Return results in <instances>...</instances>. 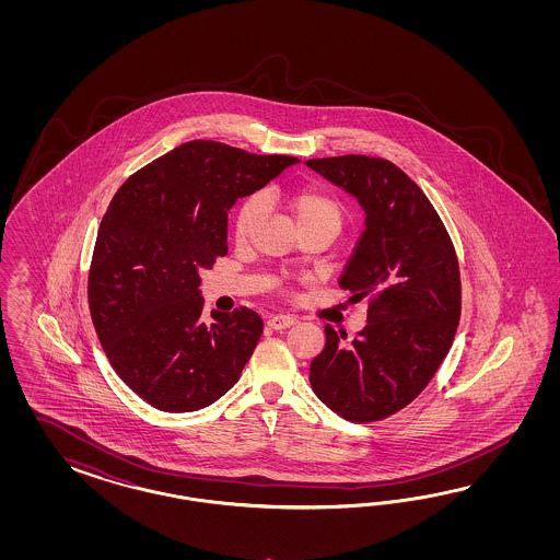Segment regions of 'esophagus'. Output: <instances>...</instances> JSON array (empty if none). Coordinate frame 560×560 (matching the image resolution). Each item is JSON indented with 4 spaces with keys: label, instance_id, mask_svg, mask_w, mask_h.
Masks as SVG:
<instances>
[{
    "label": "esophagus",
    "instance_id": "esophagus-1",
    "mask_svg": "<svg viewBox=\"0 0 560 560\" xmlns=\"http://www.w3.org/2000/svg\"><path fill=\"white\" fill-rule=\"evenodd\" d=\"M295 323H298V318L291 316V314H277V316H272V318L267 320L269 328H272V330H283V328H289V326H293Z\"/></svg>",
    "mask_w": 560,
    "mask_h": 560
}]
</instances>
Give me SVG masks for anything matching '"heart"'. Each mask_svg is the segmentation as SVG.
<instances>
[{
  "mask_svg": "<svg viewBox=\"0 0 560 560\" xmlns=\"http://www.w3.org/2000/svg\"><path fill=\"white\" fill-rule=\"evenodd\" d=\"M275 201H281L288 207L302 234L310 230H320V228L337 234L345 221V205L340 203L335 192H330L328 188L320 185H304L289 192L267 188L262 197L253 195L237 207L236 218H234V236L237 240H246L250 236L256 221L262 213V203H275Z\"/></svg>",
  "mask_w": 560,
  "mask_h": 560,
  "instance_id": "heart-1",
  "label": "heart"
}]
</instances>
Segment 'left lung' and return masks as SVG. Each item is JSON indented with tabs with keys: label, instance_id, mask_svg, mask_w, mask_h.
I'll return each instance as SVG.
<instances>
[{
	"label": "left lung",
	"instance_id": "8db88e82",
	"mask_svg": "<svg viewBox=\"0 0 560 560\" xmlns=\"http://www.w3.org/2000/svg\"><path fill=\"white\" fill-rule=\"evenodd\" d=\"M355 195L368 220L339 285L368 298V326L342 342L324 326L310 384L353 423L388 419L427 388L447 355L462 314L458 256L435 207L390 160L335 155L307 160Z\"/></svg>",
	"mask_w": 560,
	"mask_h": 560
}]
</instances>
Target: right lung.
Returning <instances> with one entry per match:
<instances>
[{
    "label": "right lung",
    "mask_w": 560,
    "mask_h": 560,
    "mask_svg": "<svg viewBox=\"0 0 560 560\" xmlns=\"http://www.w3.org/2000/svg\"><path fill=\"white\" fill-rule=\"evenodd\" d=\"M195 139L131 174L98 228L90 316L120 380L166 412L199 410L230 390L262 335L255 310L205 324L199 271L228 255V211L295 164Z\"/></svg>",
    "instance_id": "add662e5"
}]
</instances>
